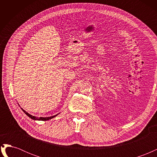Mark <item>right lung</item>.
<instances>
[{"mask_svg": "<svg viewBox=\"0 0 157 157\" xmlns=\"http://www.w3.org/2000/svg\"><path fill=\"white\" fill-rule=\"evenodd\" d=\"M21 109H22V111H23V112H24L28 117H29V118H31V119L35 120V121H48V120L52 119V118H53L54 117H56L57 115H58V114H57V115H54V116H52V117H39V118H38V117H35V116H33V115H30V114H29L27 112H26L25 110H23V109L22 108H21Z\"/></svg>", "mask_w": 157, "mask_h": 157, "instance_id": "right-lung-1", "label": "right lung"}]
</instances>
